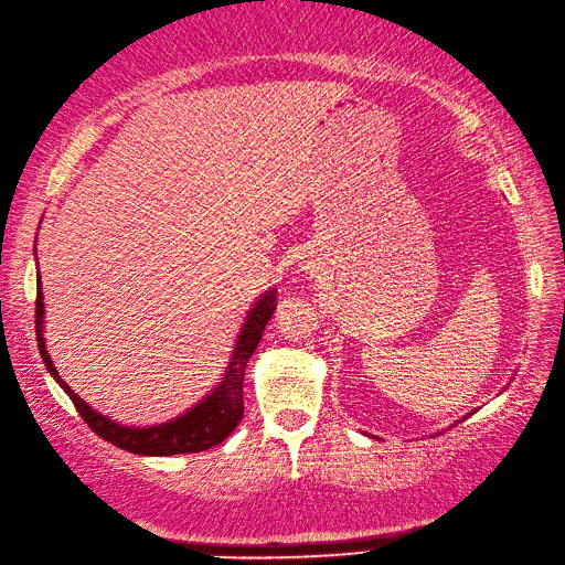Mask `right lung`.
Returning <instances> with one entry per match:
<instances>
[{
  "label": "right lung",
  "mask_w": 565,
  "mask_h": 565,
  "mask_svg": "<svg viewBox=\"0 0 565 565\" xmlns=\"http://www.w3.org/2000/svg\"><path fill=\"white\" fill-rule=\"evenodd\" d=\"M275 292H268L266 297L256 302V307L250 309V315L246 319L244 329H241V337L236 341V349L232 355V363H228V371L210 397H204L198 407L190 409L182 417L172 419L168 424H160V427H148V429H129V427H119L117 422H109L107 417H102L99 412L87 407L83 399H79L71 385L61 380L57 375L55 365L51 361L49 351H45V341L41 333L43 324V295H41V282H39V292H36V341H39V351L41 359L49 367V373L55 377V383L61 385L67 397L73 399L75 409L79 412V417L85 419L87 427L95 431L99 439H105L114 446L124 448L129 454L138 456H175V454H200L212 448L216 444H222L228 434H232L238 422L244 419V375H246V363L256 351L258 341L263 337V329H266L268 319L275 312Z\"/></svg>",
  "instance_id": "add662e5"
}]
</instances>
